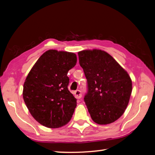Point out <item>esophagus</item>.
Here are the masks:
<instances>
[{"mask_svg":"<svg viewBox=\"0 0 155 155\" xmlns=\"http://www.w3.org/2000/svg\"><path fill=\"white\" fill-rule=\"evenodd\" d=\"M74 95L75 96V98H78V99H80L81 97H82V94H81V92L80 90L75 91L74 92Z\"/></svg>","mask_w":155,"mask_h":155,"instance_id":"obj_1","label":"esophagus"}]
</instances>
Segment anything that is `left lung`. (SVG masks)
<instances>
[{
    "mask_svg": "<svg viewBox=\"0 0 155 155\" xmlns=\"http://www.w3.org/2000/svg\"><path fill=\"white\" fill-rule=\"evenodd\" d=\"M78 54L87 81L84 101L91 119L102 125L116 121L129 102L132 92L130 76L105 51L84 50Z\"/></svg>",
    "mask_w": 155,
    "mask_h": 155,
    "instance_id": "left-lung-1",
    "label": "left lung"
}]
</instances>
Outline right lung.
Instances as JSON below:
<instances>
[{
  "label": "right lung",
  "mask_w": 155,
  "mask_h": 155,
  "mask_svg": "<svg viewBox=\"0 0 155 155\" xmlns=\"http://www.w3.org/2000/svg\"><path fill=\"white\" fill-rule=\"evenodd\" d=\"M76 54L48 50L31 68L23 86V99L31 115L44 127L68 124L77 107L68 90V72L77 64Z\"/></svg>",
  "instance_id": "right-lung-1"
}]
</instances>
